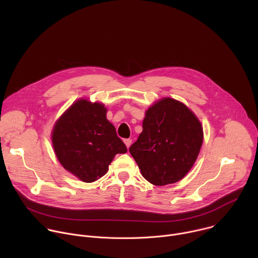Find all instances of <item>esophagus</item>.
Returning a JSON list of instances; mask_svg holds the SVG:
<instances>
[{
  "mask_svg": "<svg viewBox=\"0 0 258 258\" xmlns=\"http://www.w3.org/2000/svg\"><path fill=\"white\" fill-rule=\"evenodd\" d=\"M123 142H124V144H125V146H126V148L128 149L130 146L132 145V140H131V139H124Z\"/></svg>",
  "mask_w": 258,
  "mask_h": 258,
  "instance_id": "1",
  "label": "esophagus"
}]
</instances>
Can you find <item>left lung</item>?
<instances>
[{"label":"left lung","instance_id":"1","mask_svg":"<svg viewBox=\"0 0 258 258\" xmlns=\"http://www.w3.org/2000/svg\"><path fill=\"white\" fill-rule=\"evenodd\" d=\"M202 143L203 128L197 116L181 102L163 98L146 111L143 132L130 152L147 180L165 186L190 171Z\"/></svg>","mask_w":258,"mask_h":258}]
</instances>
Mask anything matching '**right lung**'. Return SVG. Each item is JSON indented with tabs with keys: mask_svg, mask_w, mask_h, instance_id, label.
Here are the masks:
<instances>
[{
	"mask_svg": "<svg viewBox=\"0 0 258 258\" xmlns=\"http://www.w3.org/2000/svg\"><path fill=\"white\" fill-rule=\"evenodd\" d=\"M106 112L102 103L78 100L60 116L52 132L59 162L85 182L102 177L114 156L127 151Z\"/></svg>",
	"mask_w": 258,
	"mask_h": 258,
	"instance_id": "add662e5",
	"label": "right lung"
}]
</instances>
